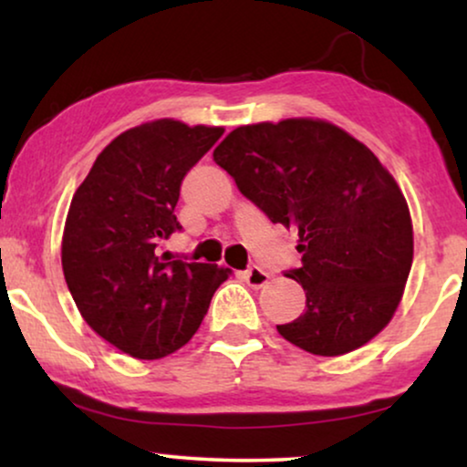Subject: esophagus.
Wrapping results in <instances>:
<instances>
[{"label": "esophagus", "instance_id": "obj_1", "mask_svg": "<svg viewBox=\"0 0 467 467\" xmlns=\"http://www.w3.org/2000/svg\"><path fill=\"white\" fill-rule=\"evenodd\" d=\"M242 276H244L246 285L253 286V289H259V286H264L267 280H270V274H267L264 267H259V265H251L244 274H242Z\"/></svg>", "mask_w": 467, "mask_h": 467}]
</instances>
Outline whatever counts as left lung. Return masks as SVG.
<instances>
[{
	"label": "left lung",
	"instance_id": "obj_1",
	"mask_svg": "<svg viewBox=\"0 0 467 467\" xmlns=\"http://www.w3.org/2000/svg\"><path fill=\"white\" fill-rule=\"evenodd\" d=\"M214 161L272 223L299 235L306 291L278 334L312 355L336 357L391 321L412 265V223L398 182L340 127L286 119L234 130Z\"/></svg>",
	"mask_w": 467,
	"mask_h": 467
}]
</instances>
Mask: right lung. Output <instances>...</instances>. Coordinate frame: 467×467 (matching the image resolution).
<instances>
[{"label": "right lung", "instance_id": "right-lung-1", "mask_svg": "<svg viewBox=\"0 0 467 467\" xmlns=\"http://www.w3.org/2000/svg\"><path fill=\"white\" fill-rule=\"evenodd\" d=\"M223 127L161 119L120 133L76 189L61 244L63 276L95 334L136 359L184 347L229 270L163 253L181 232L176 203L187 171Z\"/></svg>", "mask_w": 467, "mask_h": 467}]
</instances>
